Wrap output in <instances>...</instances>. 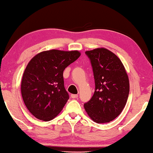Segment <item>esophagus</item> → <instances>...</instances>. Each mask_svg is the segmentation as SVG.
I'll list each match as a JSON object with an SVG mask.
<instances>
[{"label": "esophagus", "instance_id": "34e87169", "mask_svg": "<svg viewBox=\"0 0 153 153\" xmlns=\"http://www.w3.org/2000/svg\"><path fill=\"white\" fill-rule=\"evenodd\" d=\"M77 97H78V95H77V94H71V98H76Z\"/></svg>", "mask_w": 153, "mask_h": 153}]
</instances>
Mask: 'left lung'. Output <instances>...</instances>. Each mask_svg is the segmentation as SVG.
I'll list each match as a JSON object with an SVG mask.
<instances>
[{
  "mask_svg": "<svg viewBox=\"0 0 153 153\" xmlns=\"http://www.w3.org/2000/svg\"><path fill=\"white\" fill-rule=\"evenodd\" d=\"M85 53L92 67L95 91L84 108L94 122L108 123L126 106L129 92L128 74L120 59L108 49L96 48Z\"/></svg>",
  "mask_w": 153,
  "mask_h": 153,
  "instance_id": "8db88e82",
  "label": "left lung"
}]
</instances>
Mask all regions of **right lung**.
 <instances>
[{"instance_id":"1","label":"right lung","mask_w":153,"mask_h":153,"mask_svg":"<svg viewBox=\"0 0 153 153\" xmlns=\"http://www.w3.org/2000/svg\"><path fill=\"white\" fill-rule=\"evenodd\" d=\"M81 54L77 51L50 50L31 59L23 75L21 91L30 112L38 120L55 118L69 99L64 86L63 71Z\"/></svg>"}]
</instances>
